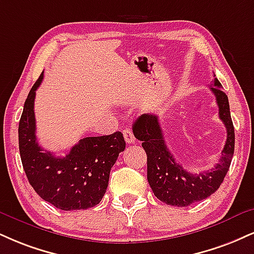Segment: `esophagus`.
<instances>
[{"label":"esophagus","mask_w":254,"mask_h":254,"mask_svg":"<svg viewBox=\"0 0 254 254\" xmlns=\"http://www.w3.org/2000/svg\"><path fill=\"white\" fill-rule=\"evenodd\" d=\"M123 135H124L125 142H127V144H132V143L136 142L135 136H133L132 131H131L130 129H125V130L123 131Z\"/></svg>","instance_id":"esophagus-1"}]
</instances>
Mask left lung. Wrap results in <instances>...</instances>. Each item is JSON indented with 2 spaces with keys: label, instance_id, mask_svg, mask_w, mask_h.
<instances>
[{
  "label": "left lung",
  "instance_id": "left-lung-1",
  "mask_svg": "<svg viewBox=\"0 0 254 254\" xmlns=\"http://www.w3.org/2000/svg\"><path fill=\"white\" fill-rule=\"evenodd\" d=\"M221 87L215 78L210 85V91L214 93L219 117L227 130V139L221 158L213 169L198 174L183 169L167 148L157 116L144 114L133 124V135L142 140L148 156V182L155 196L162 202L177 207L189 206L215 193L224 181L234 154V127L228 98Z\"/></svg>",
  "mask_w": 254,
  "mask_h": 254
}]
</instances>
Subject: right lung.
<instances>
[{
    "mask_svg": "<svg viewBox=\"0 0 254 254\" xmlns=\"http://www.w3.org/2000/svg\"><path fill=\"white\" fill-rule=\"evenodd\" d=\"M44 74L29 91L19 123V149L27 179L40 197L63 210L87 209L102 201L110 170L124 151L123 133L85 137L65 157L46 151L36 142L35 91Z\"/></svg>",
    "mask_w": 254,
    "mask_h": 254,
    "instance_id": "add662e5",
    "label": "right lung"
}]
</instances>
